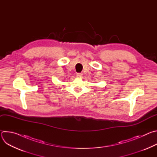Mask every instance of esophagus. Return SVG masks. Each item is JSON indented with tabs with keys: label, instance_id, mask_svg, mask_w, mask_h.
<instances>
[{
	"label": "esophagus",
	"instance_id": "1",
	"mask_svg": "<svg viewBox=\"0 0 157 157\" xmlns=\"http://www.w3.org/2000/svg\"><path fill=\"white\" fill-rule=\"evenodd\" d=\"M76 76L78 77V78H82V73H77V74H76Z\"/></svg>",
	"mask_w": 157,
	"mask_h": 157
}]
</instances>
